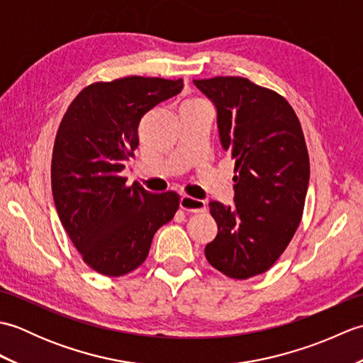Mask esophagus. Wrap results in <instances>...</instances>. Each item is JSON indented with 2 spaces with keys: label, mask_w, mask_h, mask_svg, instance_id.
<instances>
[{
  "label": "esophagus",
  "mask_w": 363,
  "mask_h": 363,
  "mask_svg": "<svg viewBox=\"0 0 363 363\" xmlns=\"http://www.w3.org/2000/svg\"><path fill=\"white\" fill-rule=\"evenodd\" d=\"M179 207L182 211L190 212V213H199V212L207 211L206 201H203V199L191 198V196H182L179 201Z\"/></svg>",
  "instance_id": "esophagus-1"
}]
</instances>
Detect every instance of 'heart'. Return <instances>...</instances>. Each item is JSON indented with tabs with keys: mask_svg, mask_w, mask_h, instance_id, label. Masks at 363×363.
<instances>
[{
	"mask_svg": "<svg viewBox=\"0 0 363 363\" xmlns=\"http://www.w3.org/2000/svg\"><path fill=\"white\" fill-rule=\"evenodd\" d=\"M189 103H201V101H199V99H191V101H189Z\"/></svg>",
	"mask_w": 363,
	"mask_h": 363,
	"instance_id": "heart-1",
	"label": "heart"
}]
</instances>
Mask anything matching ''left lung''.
I'll use <instances>...</instances> for the list:
<instances>
[{
	"instance_id": "obj_1",
	"label": "left lung",
	"mask_w": 363,
	"mask_h": 363,
	"mask_svg": "<svg viewBox=\"0 0 363 363\" xmlns=\"http://www.w3.org/2000/svg\"><path fill=\"white\" fill-rule=\"evenodd\" d=\"M213 103L221 146L235 160L234 206L211 201L218 234L206 259L233 279L265 273L287 248L304 211L311 164L287 99L238 76L195 79Z\"/></svg>"
}]
</instances>
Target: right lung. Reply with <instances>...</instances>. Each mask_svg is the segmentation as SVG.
I'll use <instances>...</instances> for the list:
<instances>
[{
    "label": "right lung",
    "mask_w": 363,
    "mask_h": 363,
    "mask_svg": "<svg viewBox=\"0 0 363 363\" xmlns=\"http://www.w3.org/2000/svg\"><path fill=\"white\" fill-rule=\"evenodd\" d=\"M182 79L128 76L79 91L60 121L51 160L54 204L82 260L117 277L140 267L156 230L174 217L176 191L151 194L120 173L134 157L138 125L179 94Z\"/></svg>",
    "instance_id": "add662e5"
}]
</instances>
